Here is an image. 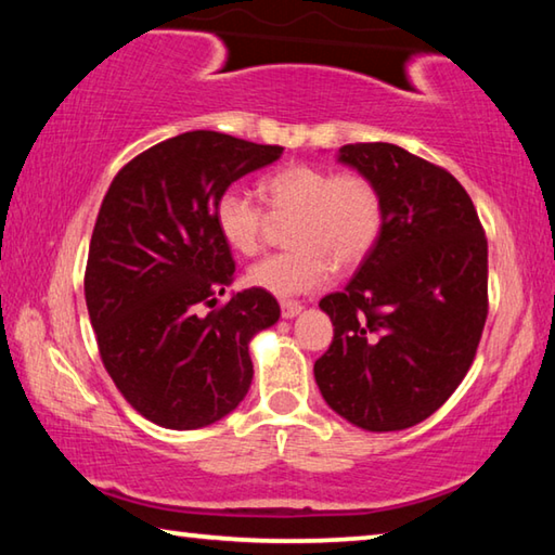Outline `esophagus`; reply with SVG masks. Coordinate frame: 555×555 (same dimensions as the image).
<instances>
[{
    "label": "esophagus",
    "instance_id": "obj_1",
    "mask_svg": "<svg viewBox=\"0 0 555 555\" xmlns=\"http://www.w3.org/2000/svg\"><path fill=\"white\" fill-rule=\"evenodd\" d=\"M300 311H304V306L298 300H281V315L284 318H296Z\"/></svg>",
    "mask_w": 555,
    "mask_h": 555
}]
</instances>
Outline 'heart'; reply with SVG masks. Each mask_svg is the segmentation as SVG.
Returning a JSON list of instances; mask_svg holds the SVG:
<instances>
[{"label": "heart", "mask_w": 555, "mask_h": 555, "mask_svg": "<svg viewBox=\"0 0 555 555\" xmlns=\"http://www.w3.org/2000/svg\"><path fill=\"white\" fill-rule=\"evenodd\" d=\"M259 198L271 218H286L288 251L251 264L247 281L274 296L321 288L337 269H352L377 247L384 230L379 188L362 173H335L318 164H288L261 178ZM215 230L237 255H255L264 234V212L237 188L212 205Z\"/></svg>", "instance_id": "1"}]
</instances>
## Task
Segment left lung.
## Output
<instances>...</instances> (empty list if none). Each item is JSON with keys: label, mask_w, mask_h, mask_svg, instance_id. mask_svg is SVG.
<instances>
[{"label": "left lung", "mask_w": 555, "mask_h": 555, "mask_svg": "<svg viewBox=\"0 0 555 555\" xmlns=\"http://www.w3.org/2000/svg\"><path fill=\"white\" fill-rule=\"evenodd\" d=\"M337 162L379 188L384 230L345 291L315 384L364 430L416 426L465 379L487 321V237L463 185L397 144H345Z\"/></svg>", "instance_id": "1"}]
</instances>
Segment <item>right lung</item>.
Instances as JSON below:
<instances>
[{
    "mask_svg": "<svg viewBox=\"0 0 555 555\" xmlns=\"http://www.w3.org/2000/svg\"><path fill=\"white\" fill-rule=\"evenodd\" d=\"M281 154L284 146L185 131L131 158L100 205L86 269L90 323L115 387L156 426H210L247 397L249 340L281 308L257 286L215 308L234 259L212 205Z\"/></svg>",
    "mask_w": 555,
    "mask_h": 555,
    "instance_id": "1",
    "label": "right lung"
}]
</instances>
